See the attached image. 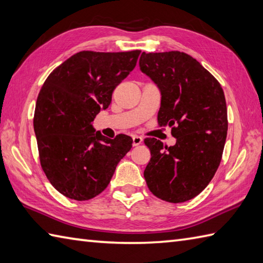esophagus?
<instances>
[{
	"label": "esophagus",
	"mask_w": 263,
	"mask_h": 263,
	"mask_svg": "<svg viewBox=\"0 0 263 263\" xmlns=\"http://www.w3.org/2000/svg\"><path fill=\"white\" fill-rule=\"evenodd\" d=\"M142 142H143V138L141 136H137V135L133 136V145L134 146L139 145V144H142Z\"/></svg>",
	"instance_id": "1"
}]
</instances>
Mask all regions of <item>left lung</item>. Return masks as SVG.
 Here are the masks:
<instances>
[{
    "instance_id": "obj_1",
    "label": "left lung",
    "mask_w": 263,
    "mask_h": 263,
    "mask_svg": "<svg viewBox=\"0 0 263 263\" xmlns=\"http://www.w3.org/2000/svg\"><path fill=\"white\" fill-rule=\"evenodd\" d=\"M139 69L161 93L160 126L171 127L174 146L146 138L151 160L144 170L148 190L163 201L186 202L205 189L220 164L227 137L221 85L184 52H143Z\"/></svg>"
}]
</instances>
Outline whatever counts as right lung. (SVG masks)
<instances>
[{"mask_svg":"<svg viewBox=\"0 0 263 263\" xmlns=\"http://www.w3.org/2000/svg\"><path fill=\"white\" fill-rule=\"evenodd\" d=\"M141 51H82L53 70L36 102L34 130L42 169L53 187L76 201L103 192L132 137L110 139L92 122L112 92L136 66Z\"/></svg>","mask_w":263,"mask_h":263,"instance_id":"right-lung-1","label":"right lung"}]
</instances>
